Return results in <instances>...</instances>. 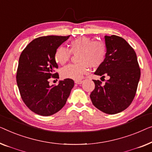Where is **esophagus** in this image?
<instances>
[{"mask_svg":"<svg viewBox=\"0 0 152 152\" xmlns=\"http://www.w3.org/2000/svg\"><path fill=\"white\" fill-rule=\"evenodd\" d=\"M74 83H76V84H81V83H83V80H77L74 81Z\"/></svg>","mask_w":152,"mask_h":152,"instance_id":"obj_1","label":"esophagus"}]
</instances>
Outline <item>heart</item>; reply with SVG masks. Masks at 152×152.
Segmentation results:
<instances>
[{
  "mask_svg": "<svg viewBox=\"0 0 152 152\" xmlns=\"http://www.w3.org/2000/svg\"><path fill=\"white\" fill-rule=\"evenodd\" d=\"M69 50L60 46L56 49L54 58L57 63L64 65L72 54H77L78 63L69 64L61 69L64 78L78 80L89 72V67L97 68L104 63L107 54V46L101 40H94L87 36H79L69 42Z\"/></svg>",
  "mask_w": 152,
  "mask_h": 152,
  "instance_id": "1",
  "label": "heart"
}]
</instances>
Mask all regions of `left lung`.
Listing matches in <instances>:
<instances>
[{"mask_svg": "<svg viewBox=\"0 0 152 152\" xmlns=\"http://www.w3.org/2000/svg\"><path fill=\"white\" fill-rule=\"evenodd\" d=\"M107 54L95 74L108 76L102 85L93 80L95 88L90 98L94 105L101 112L115 114L127 109L135 97L140 77V69L135 51L120 36H105Z\"/></svg>", "mask_w": 152, "mask_h": 152, "instance_id": "obj_1", "label": "left lung"}]
</instances>
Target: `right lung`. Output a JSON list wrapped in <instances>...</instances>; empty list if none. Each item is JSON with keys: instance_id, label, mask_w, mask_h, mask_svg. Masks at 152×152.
<instances>
[{"instance_id": "add662e5", "label": "right lung", "mask_w": 152, "mask_h": 152, "mask_svg": "<svg viewBox=\"0 0 152 152\" xmlns=\"http://www.w3.org/2000/svg\"><path fill=\"white\" fill-rule=\"evenodd\" d=\"M69 36H41L27 45L19 58L16 82L23 101L36 114L48 116L65 105L74 85L72 79L61 80L50 86V79L58 78L55 71L56 49Z\"/></svg>"}]
</instances>
